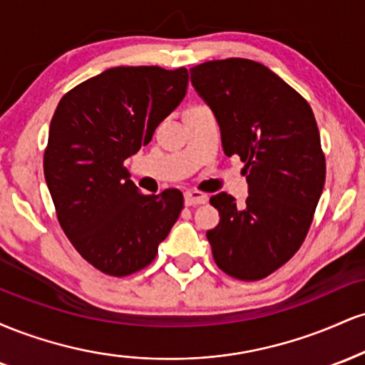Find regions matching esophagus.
<instances>
[{
	"mask_svg": "<svg viewBox=\"0 0 365 365\" xmlns=\"http://www.w3.org/2000/svg\"><path fill=\"white\" fill-rule=\"evenodd\" d=\"M183 197H185L187 206H197V204H204L207 200V195L199 190H187Z\"/></svg>",
	"mask_w": 365,
	"mask_h": 365,
	"instance_id": "1",
	"label": "esophagus"
}]
</instances>
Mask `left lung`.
<instances>
[{"label": "left lung", "mask_w": 365, "mask_h": 365, "mask_svg": "<svg viewBox=\"0 0 365 365\" xmlns=\"http://www.w3.org/2000/svg\"><path fill=\"white\" fill-rule=\"evenodd\" d=\"M190 81L215 113L226 156L245 163L249 183L244 206L226 192L211 197L220 212L207 232L212 257L233 278L262 279L304 244L324 188L316 118L299 92L257 61L200 63Z\"/></svg>", "instance_id": "left-lung-1"}]
</instances>
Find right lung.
Wrapping results in <instances>:
<instances>
[{"label": "right lung", "mask_w": 365, "mask_h": 365, "mask_svg": "<svg viewBox=\"0 0 365 365\" xmlns=\"http://www.w3.org/2000/svg\"><path fill=\"white\" fill-rule=\"evenodd\" d=\"M187 83L183 66H115L66 92L54 111L46 183L65 235L104 274L149 266L182 212V192L140 194L123 163L149 144Z\"/></svg>", "instance_id": "obj_1"}]
</instances>
